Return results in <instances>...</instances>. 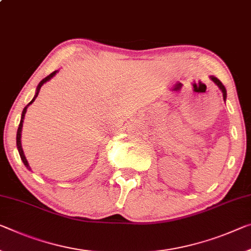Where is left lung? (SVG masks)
<instances>
[{
	"mask_svg": "<svg viewBox=\"0 0 251 251\" xmlns=\"http://www.w3.org/2000/svg\"><path fill=\"white\" fill-rule=\"evenodd\" d=\"M210 78H211V80H212L214 83H216V85L219 87V88H220V90L222 91V95H224V99L226 100V88H225V86L222 85V82H221L220 80H219L218 78L213 77V75H211V77H210Z\"/></svg>",
	"mask_w": 251,
	"mask_h": 251,
	"instance_id": "obj_1",
	"label": "left lung"
}]
</instances>
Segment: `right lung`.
Here are the masks:
<instances>
[{
  "label": "right lung",
  "mask_w": 251,
  "mask_h": 251,
  "mask_svg": "<svg viewBox=\"0 0 251 251\" xmlns=\"http://www.w3.org/2000/svg\"><path fill=\"white\" fill-rule=\"evenodd\" d=\"M58 71H53L52 74H50L49 75H47L46 78H43L41 81L39 82V85H38V87H37V93H35V95H34V97H33V99L32 100H31L29 104H27L25 108H23V111H22V115H21V121H20V125H19V128H18V133H17V146H18V151H19V154H20V156H21V160H22V162H23V164H25V166H26V169L27 170H30L31 171V168H30V165H29V163H27V161H26V158H25V153H23V150H22V144H21V132H22V126H23V119H25V113H26V108L27 107H29V105H31L32 104V102L35 100V98L38 97V94H39V91H40V88H41L42 87V85L45 82H47V81H49L51 78L53 77V75L57 74Z\"/></svg>",
  "instance_id": "1"
}]
</instances>
